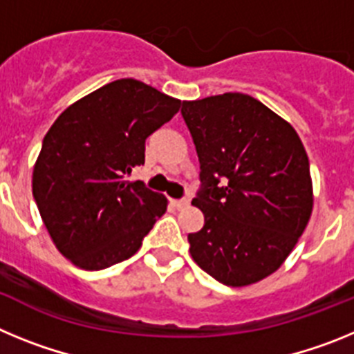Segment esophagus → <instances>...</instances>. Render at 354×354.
<instances>
[{
	"instance_id": "esophagus-1",
	"label": "esophagus",
	"mask_w": 354,
	"mask_h": 354,
	"mask_svg": "<svg viewBox=\"0 0 354 354\" xmlns=\"http://www.w3.org/2000/svg\"><path fill=\"white\" fill-rule=\"evenodd\" d=\"M171 205H174L175 209H184L189 205V200L187 198H179V200H171Z\"/></svg>"
}]
</instances>
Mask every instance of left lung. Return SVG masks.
<instances>
[{"label":"left lung","mask_w":354,"mask_h":354,"mask_svg":"<svg viewBox=\"0 0 354 354\" xmlns=\"http://www.w3.org/2000/svg\"><path fill=\"white\" fill-rule=\"evenodd\" d=\"M200 161L192 204L204 227L189 234L196 264L225 286L255 283L282 266L312 212L310 165L298 133L239 92L180 108Z\"/></svg>","instance_id":"8db88e82"}]
</instances>
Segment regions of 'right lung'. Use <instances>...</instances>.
Wrapping results in <instances>:
<instances>
[{
	"label": "right lung",
	"mask_w": 354,
	"mask_h": 354,
	"mask_svg": "<svg viewBox=\"0 0 354 354\" xmlns=\"http://www.w3.org/2000/svg\"><path fill=\"white\" fill-rule=\"evenodd\" d=\"M179 108L174 97L124 77L56 118L33 168V198L64 257L99 271L138 252L167 198L129 175L145 162V140Z\"/></svg>",
	"instance_id": "obj_1"
}]
</instances>
